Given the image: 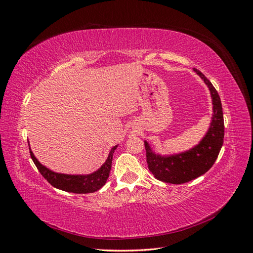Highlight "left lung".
<instances>
[{
  "instance_id": "left-lung-1",
  "label": "left lung",
  "mask_w": 253,
  "mask_h": 253,
  "mask_svg": "<svg viewBox=\"0 0 253 253\" xmlns=\"http://www.w3.org/2000/svg\"><path fill=\"white\" fill-rule=\"evenodd\" d=\"M208 86L212 102V117L209 129L204 138L192 148L177 154L162 155L156 153L155 148L145 140L146 160L148 169L156 179L162 182L181 184L204 175L217 159L223 143V115L220 98L210 81L199 72L193 69Z\"/></svg>"
}]
</instances>
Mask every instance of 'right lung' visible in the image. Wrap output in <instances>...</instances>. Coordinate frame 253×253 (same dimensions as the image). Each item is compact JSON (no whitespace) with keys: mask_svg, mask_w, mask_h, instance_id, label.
Listing matches in <instances>:
<instances>
[{"mask_svg":"<svg viewBox=\"0 0 253 253\" xmlns=\"http://www.w3.org/2000/svg\"><path fill=\"white\" fill-rule=\"evenodd\" d=\"M119 145L113 146L109 154H108L107 160L103 163L102 167L98 169L90 172V174H62V172H57L46 168L43 165L37 158L35 157L34 153L30 147V153L33 161L36 167H37L40 174L44 177L47 181L54 187L64 192L75 193V194H88L94 193L98 191L100 187H103L107 181L108 177L110 174L112 158L114 150L117 149Z\"/></svg>","mask_w":253,"mask_h":253,"instance_id":"1","label":"right lung"}]
</instances>
